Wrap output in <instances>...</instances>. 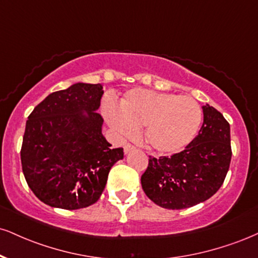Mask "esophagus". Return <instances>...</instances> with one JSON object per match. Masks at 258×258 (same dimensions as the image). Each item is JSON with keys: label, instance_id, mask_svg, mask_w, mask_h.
<instances>
[{"label": "esophagus", "instance_id": "obj_1", "mask_svg": "<svg viewBox=\"0 0 258 258\" xmlns=\"http://www.w3.org/2000/svg\"><path fill=\"white\" fill-rule=\"evenodd\" d=\"M135 147H133V145H131V144H126L125 147H123V151H125V154L127 155V154H130L131 153V151H133L135 150Z\"/></svg>", "mask_w": 258, "mask_h": 258}]
</instances>
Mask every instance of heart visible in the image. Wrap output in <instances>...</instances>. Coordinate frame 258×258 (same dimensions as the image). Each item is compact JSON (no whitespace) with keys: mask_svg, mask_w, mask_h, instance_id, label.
<instances>
[{"mask_svg":"<svg viewBox=\"0 0 258 258\" xmlns=\"http://www.w3.org/2000/svg\"><path fill=\"white\" fill-rule=\"evenodd\" d=\"M105 117L120 135L131 137L144 127V141L161 154L187 147L197 136L202 109L196 99L168 92L132 90L121 99L120 110L105 107Z\"/></svg>","mask_w":258,"mask_h":258,"instance_id":"1","label":"heart"}]
</instances>
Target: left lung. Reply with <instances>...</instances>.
<instances>
[{
	"instance_id": "left-lung-1",
	"label": "left lung",
	"mask_w": 258,
	"mask_h": 258,
	"mask_svg": "<svg viewBox=\"0 0 258 258\" xmlns=\"http://www.w3.org/2000/svg\"><path fill=\"white\" fill-rule=\"evenodd\" d=\"M203 123L184 150L160 159L149 156L142 175L145 195L166 209H185L209 200L227 174L231 163V128L219 110L202 107Z\"/></svg>"
}]
</instances>
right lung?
Wrapping results in <instances>:
<instances>
[{"mask_svg": "<svg viewBox=\"0 0 258 258\" xmlns=\"http://www.w3.org/2000/svg\"><path fill=\"white\" fill-rule=\"evenodd\" d=\"M103 86L77 83L52 92L26 121L21 166L36 197L54 208L76 210L96 203L111 167L123 159L102 135L97 113Z\"/></svg>", "mask_w": 258, "mask_h": 258, "instance_id": "add662e5", "label": "right lung"}]
</instances>
